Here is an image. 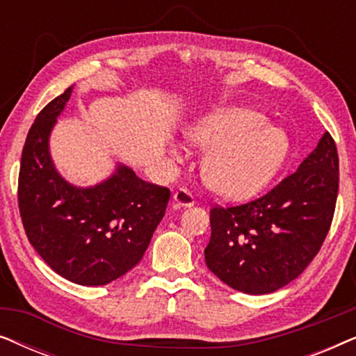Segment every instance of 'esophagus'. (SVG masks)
<instances>
[{
	"label": "esophagus",
	"instance_id": "34e87169",
	"mask_svg": "<svg viewBox=\"0 0 356 356\" xmlns=\"http://www.w3.org/2000/svg\"><path fill=\"white\" fill-rule=\"evenodd\" d=\"M194 206V197L193 194L188 191V189H179V191L175 193L173 196V207L179 209V207H191Z\"/></svg>",
	"mask_w": 356,
	"mask_h": 356
}]
</instances>
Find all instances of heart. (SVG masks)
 Here are the masks:
<instances>
[{
    "instance_id": "heart-1",
    "label": "heart",
    "mask_w": 356,
    "mask_h": 356,
    "mask_svg": "<svg viewBox=\"0 0 356 356\" xmlns=\"http://www.w3.org/2000/svg\"><path fill=\"white\" fill-rule=\"evenodd\" d=\"M186 136L209 150L202 163L206 183L230 199H248L266 189L290 152L284 131L245 106H216L199 116ZM172 154L179 155L175 147Z\"/></svg>"
}]
</instances>
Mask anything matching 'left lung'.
Listing matches in <instances>:
<instances>
[{"label":"left lung","instance_id":"obj_1","mask_svg":"<svg viewBox=\"0 0 356 356\" xmlns=\"http://www.w3.org/2000/svg\"><path fill=\"white\" fill-rule=\"evenodd\" d=\"M339 191V155L324 133L298 170L256 201L211 211L204 254L233 290L266 295L295 280L323 246Z\"/></svg>","mask_w":356,"mask_h":356}]
</instances>
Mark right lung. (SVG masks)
<instances>
[{
  "instance_id": "1",
  "label": "right lung",
  "mask_w": 356,
  "mask_h": 356,
  "mask_svg": "<svg viewBox=\"0 0 356 356\" xmlns=\"http://www.w3.org/2000/svg\"><path fill=\"white\" fill-rule=\"evenodd\" d=\"M74 86L37 115L24 144L19 211L29 241L43 261L72 284L106 285L143 259L165 216L170 191L116 163L94 186H76L58 172L50 136Z\"/></svg>"
}]
</instances>
